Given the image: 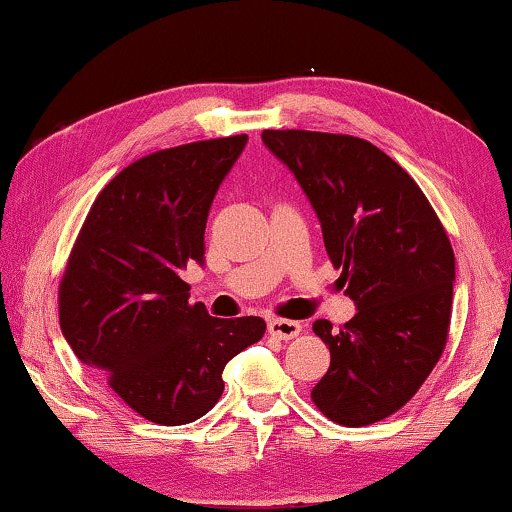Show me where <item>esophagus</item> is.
I'll return each mask as SVG.
<instances>
[{
	"mask_svg": "<svg viewBox=\"0 0 512 512\" xmlns=\"http://www.w3.org/2000/svg\"><path fill=\"white\" fill-rule=\"evenodd\" d=\"M299 331H301V322L280 320V318L269 320V334L280 338V341H290V338L299 336Z\"/></svg>",
	"mask_w": 512,
	"mask_h": 512,
	"instance_id": "34e87169",
	"label": "esophagus"
}]
</instances>
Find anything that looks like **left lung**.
I'll list each match as a JSON object with an SVG mask.
<instances>
[{
	"label": "left lung",
	"instance_id": "1",
	"mask_svg": "<svg viewBox=\"0 0 512 512\" xmlns=\"http://www.w3.org/2000/svg\"><path fill=\"white\" fill-rule=\"evenodd\" d=\"M318 213L355 318L315 320L329 369L311 399L343 427L380 422L415 397L448 343L455 253L429 199L390 155L348 134L264 129Z\"/></svg>",
	"mask_w": 512,
	"mask_h": 512
}]
</instances>
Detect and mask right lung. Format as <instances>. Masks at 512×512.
<instances>
[{"label": "right lung", "mask_w": 512, "mask_h": 512, "mask_svg": "<svg viewBox=\"0 0 512 512\" xmlns=\"http://www.w3.org/2000/svg\"><path fill=\"white\" fill-rule=\"evenodd\" d=\"M248 136L157 150L97 194L60 280L62 334L134 413L164 427L222 397L229 359L264 336L255 315L220 320L190 304L181 271L204 264L213 197Z\"/></svg>", "instance_id": "obj_1"}]
</instances>
